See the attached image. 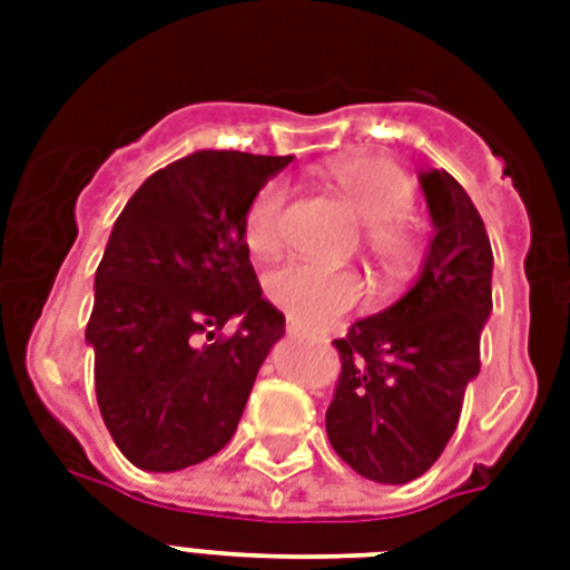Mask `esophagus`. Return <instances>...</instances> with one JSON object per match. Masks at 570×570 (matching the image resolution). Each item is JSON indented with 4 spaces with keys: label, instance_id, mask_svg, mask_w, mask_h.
I'll use <instances>...</instances> for the list:
<instances>
[{
    "label": "esophagus",
    "instance_id": "esophagus-1",
    "mask_svg": "<svg viewBox=\"0 0 570 570\" xmlns=\"http://www.w3.org/2000/svg\"><path fill=\"white\" fill-rule=\"evenodd\" d=\"M286 334H289V337H304L302 325H295L293 316H289V320H286Z\"/></svg>",
    "mask_w": 570,
    "mask_h": 570
}]
</instances>
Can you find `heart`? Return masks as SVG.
Listing matches in <instances>:
<instances>
[{
	"label": "heart",
	"mask_w": 570,
	"mask_h": 570,
	"mask_svg": "<svg viewBox=\"0 0 570 570\" xmlns=\"http://www.w3.org/2000/svg\"><path fill=\"white\" fill-rule=\"evenodd\" d=\"M328 180L348 209L361 218V245L384 275H402L420 248L411 206L414 183L390 159H348L334 165ZM286 213L284 183H266L245 209V242L250 250L268 254L281 245ZM268 298L302 325L320 328L357 307L364 281L355 268L320 266L311 259H289L266 277Z\"/></svg>",
	"instance_id": "b5f03b06"
}]
</instances>
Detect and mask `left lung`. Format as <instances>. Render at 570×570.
<instances>
[{"label":"left lung","instance_id":"8db88e82","mask_svg":"<svg viewBox=\"0 0 570 570\" xmlns=\"http://www.w3.org/2000/svg\"><path fill=\"white\" fill-rule=\"evenodd\" d=\"M420 183L434 222L423 272L393 307L334 340L343 373L325 414L334 452L384 485L423 476L446 450L491 313L494 254L482 215L452 174Z\"/></svg>","mask_w":570,"mask_h":570}]
</instances>
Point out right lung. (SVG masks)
<instances>
[{
	"label": "right lung",
	"instance_id": "right-lung-1",
	"mask_svg": "<svg viewBox=\"0 0 570 570\" xmlns=\"http://www.w3.org/2000/svg\"><path fill=\"white\" fill-rule=\"evenodd\" d=\"M289 159L197 150L147 177L111 227L85 340L102 423L136 468L171 473L224 450L284 337L242 222ZM233 315L243 325L222 335Z\"/></svg>",
	"mask_w": 570,
	"mask_h": 570
}]
</instances>
